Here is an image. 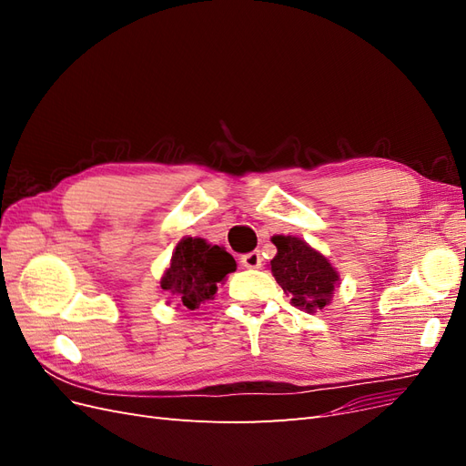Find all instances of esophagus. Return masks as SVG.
<instances>
[{
	"label": "esophagus",
	"instance_id": "34e87169",
	"mask_svg": "<svg viewBox=\"0 0 466 466\" xmlns=\"http://www.w3.org/2000/svg\"><path fill=\"white\" fill-rule=\"evenodd\" d=\"M241 264L245 268H260L262 266V257L258 250H252V252H247V255L241 257Z\"/></svg>",
	"mask_w": 466,
	"mask_h": 466
}]
</instances>
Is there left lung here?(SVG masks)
Returning <instances> with one entry per match:
<instances>
[{
  "instance_id": "obj_1",
  "label": "left lung",
  "mask_w": 466,
  "mask_h": 466,
  "mask_svg": "<svg viewBox=\"0 0 466 466\" xmlns=\"http://www.w3.org/2000/svg\"><path fill=\"white\" fill-rule=\"evenodd\" d=\"M278 255L270 262L272 274L284 291L291 293V303L307 313H317L330 303L338 274L320 252L298 237L276 235Z\"/></svg>"
}]
</instances>
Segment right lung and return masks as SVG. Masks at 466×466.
I'll return each mask as SVG.
<instances>
[{
  "mask_svg": "<svg viewBox=\"0 0 466 466\" xmlns=\"http://www.w3.org/2000/svg\"><path fill=\"white\" fill-rule=\"evenodd\" d=\"M235 270L237 262L228 250L211 247L204 238L187 237L177 245L161 288L177 293L185 307L198 309L200 303L214 299L219 281Z\"/></svg>",
  "mask_w": 466,
  "mask_h": 466,
  "instance_id": "right-lung-1",
  "label": "right lung"
}]
</instances>
